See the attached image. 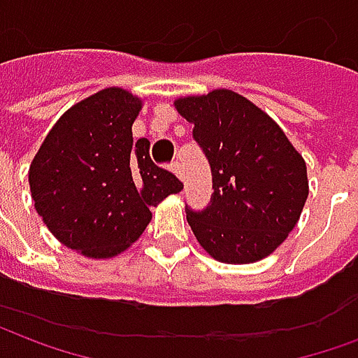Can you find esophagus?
Instances as JSON below:
<instances>
[{"label":"esophagus","instance_id":"1","mask_svg":"<svg viewBox=\"0 0 358 358\" xmlns=\"http://www.w3.org/2000/svg\"><path fill=\"white\" fill-rule=\"evenodd\" d=\"M171 171L174 172L180 180H184V169H182V163H180V161H172Z\"/></svg>","mask_w":358,"mask_h":358}]
</instances>
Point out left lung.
Here are the masks:
<instances>
[{
    "instance_id": "left-lung-1",
    "label": "left lung",
    "mask_w": 358,
    "mask_h": 358,
    "mask_svg": "<svg viewBox=\"0 0 358 358\" xmlns=\"http://www.w3.org/2000/svg\"><path fill=\"white\" fill-rule=\"evenodd\" d=\"M174 107L194 124L210 164L207 209L186 210L187 224L213 259L257 263L287 238L308 195L307 164L284 130L232 90L189 95Z\"/></svg>"
}]
</instances>
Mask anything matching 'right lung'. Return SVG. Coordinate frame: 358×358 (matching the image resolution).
Returning <instances> with one entry per match:
<instances>
[{
	"label": "right lung",
	"mask_w": 358,
	"mask_h": 358,
	"mask_svg": "<svg viewBox=\"0 0 358 358\" xmlns=\"http://www.w3.org/2000/svg\"><path fill=\"white\" fill-rule=\"evenodd\" d=\"M141 99L105 88L59 118L28 171L38 215L63 245L109 259L138 240L151 207L178 194L172 172L149 157V140L134 141Z\"/></svg>",
	"instance_id": "add662e5"
}]
</instances>
